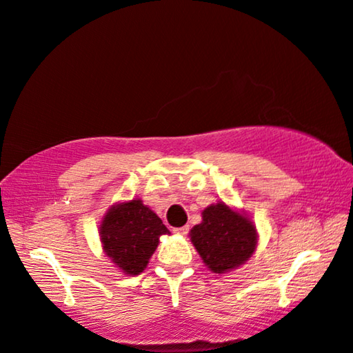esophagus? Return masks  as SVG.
<instances>
[{
  "label": "esophagus",
  "mask_w": 353,
  "mask_h": 353,
  "mask_svg": "<svg viewBox=\"0 0 353 353\" xmlns=\"http://www.w3.org/2000/svg\"><path fill=\"white\" fill-rule=\"evenodd\" d=\"M174 232L179 234V236H185V234L189 232V225H182V228H176V229H174Z\"/></svg>",
  "instance_id": "1"
}]
</instances>
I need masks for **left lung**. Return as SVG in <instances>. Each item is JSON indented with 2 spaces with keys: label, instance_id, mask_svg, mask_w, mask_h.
Here are the masks:
<instances>
[{
  "label": "left lung",
  "instance_id": "left-lung-1",
  "mask_svg": "<svg viewBox=\"0 0 353 353\" xmlns=\"http://www.w3.org/2000/svg\"><path fill=\"white\" fill-rule=\"evenodd\" d=\"M190 239L213 272H225L241 266L256 247V231L252 221L224 203L203 210V221L194 225Z\"/></svg>",
  "mask_w": 353,
  "mask_h": 353
}]
</instances>
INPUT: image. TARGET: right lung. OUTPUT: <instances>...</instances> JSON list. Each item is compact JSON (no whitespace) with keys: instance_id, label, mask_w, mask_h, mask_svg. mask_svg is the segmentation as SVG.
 Returning a JSON list of instances; mask_svg holds the SVG:
<instances>
[{"instance_id":"right-lung-1","label":"right lung","mask_w":353,"mask_h":353,"mask_svg":"<svg viewBox=\"0 0 353 353\" xmlns=\"http://www.w3.org/2000/svg\"><path fill=\"white\" fill-rule=\"evenodd\" d=\"M163 234H169L166 225L140 200L112 206L101 223L103 250L130 276L148 265Z\"/></svg>"}]
</instances>
